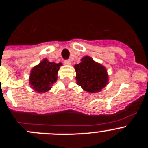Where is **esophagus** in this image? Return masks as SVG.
<instances>
[{
  "instance_id": "1",
  "label": "esophagus",
  "mask_w": 148,
  "mask_h": 148,
  "mask_svg": "<svg viewBox=\"0 0 148 148\" xmlns=\"http://www.w3.org/2000/svg\"><path fill=\"white\" fill-rule=\"evenodd\" d=\"M64 64L66 65H70L71 64V61L70 60H66V61H64Z\"/></svg>"
}]
</instances>
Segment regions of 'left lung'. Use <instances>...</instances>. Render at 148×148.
Returning <instances> with one entry per match:
<instances>
[{
	"instance_id": "obj_1",
	"label": "left lung",
	"mask_w": 148,
	"mask_h": 148,
	"mask_svg": "<svg viewBox=\"0 0 148 148\" xmlns=\"http://www.w3.org/2000/svg\"><path fill=\"white\" fill-rule=\"evenodd\" d=\"M74 68L76 73L77 84L90 93L101 92L108 84V70L105 66L86 56Z\"/></svg>"
}]
</instances>
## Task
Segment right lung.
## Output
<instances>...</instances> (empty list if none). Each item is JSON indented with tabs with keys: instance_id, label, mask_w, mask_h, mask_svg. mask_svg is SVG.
<instances>
[{
	"instance_id": "obj_1",
	"label": "right lung",
	"mask_w": 148,
	"mask_h": 148,
	"mask_svg": "<svg viewBox=\"0 0 148 148\" xmlns=\"http://www.w3.org/2000/svg\"><path fill=\"white\" fill-rule=\"evenodd\" d=\"M61 63L50 62L44 58L38 64L32 68L30 71L29 83L30 87L38 93L49 91L58 79V72Z\"/></svg>"
}]
</instances>
